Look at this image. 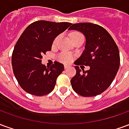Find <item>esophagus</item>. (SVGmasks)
<instances>
[{"instance_id": "obj_1", "label": "esophagus", "mask_w": 129, "mask_h": 129, "mask_svg": "<svg viewBox=\"0 0 129 129\" xmlns=\"http://www.w3.org/2000/svg\"><path fill=\"white\" fill-rule=\"evenodd\" d=\"M69 68H70V66H67V65H65L64 66L65 69H68Z\"/></svg>"}]
</instances>
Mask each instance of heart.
I'll use <instances>...</instances> for the list:
<instances>
[{
    "mask_svg": "<svg viewBox=\"0 0 129 129\" xmlns=\"http://www.w3.org/2000/svg\"><path fill=\"white\" fill-rule=\"evenodd\" d=\"M78 34H81L79 32H73L71 34V37H74V36H76V35H78ZM56 41V40H55ZM54 41V42H55ZM57 59L60 62H62V63H68L73 61V56L71 54L69 53H61L59 54V56H57Z\"/></svg>",
    "mask_w": 129,
    "mask_h": 129,
    "instance_id": "1",
    "label": "heart"
}]
</instances>
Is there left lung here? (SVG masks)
<instances>
[{
	"label": "left lung",
	"instance_id": "left-lung-1",
	"mask_svg": "<svg viewBox=\"0 0 129 129\" xmlns=\"http://www.w3.org/2000/svg\"><path fill=\"white\" fill-rule=\"evenodd\" d=\"M69 30H77L86 37L85 50L75 61L77 73L70 83L73 90L83 97H94L110 86L119 70V49L104 27L90 23L73 24ZM90 66L87 71L78 66Z\"/></svg>",
	"mask_w": 129,
	"mask_h": 129
}]
</instances>
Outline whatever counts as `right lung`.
<instances>
[{"instance_id":"right-lung-1","label":"right lung","mask_w":129,"mask_h":129,"mask_svg":"<svg viewBox=\"0 0 129 129\" xmlns=\"http://www.w3.org/2000/svg\"><path fill=\"white\" fill-rule=\"evenodd\" d=\"M72 25L39 21L30 24L16 43L12 56L13 72L20 86L31 95L43 96L54 88L64 66L55 61L50 67L42 64L43 54L51 50L54 40Z\"/></svg>"}]
</instances>
